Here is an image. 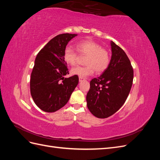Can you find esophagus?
Instances as JSON below:
<instances>
[{
	"mask_svg": "<svg viewBox=\"0 0 160 160\" xmlns=\"http://www.w3.org/2000/svg\"><path fill=\"white\" fill-rule=\"evenodd\" d=\"M83 80H85V78H83V77H79V82H81V81H83Z\"/></svg>",
	"mask_w": 160,
	"mask_h": 160,
	"instance_id": "obj_1",
	"label": "esophagus"
}]
</instances>
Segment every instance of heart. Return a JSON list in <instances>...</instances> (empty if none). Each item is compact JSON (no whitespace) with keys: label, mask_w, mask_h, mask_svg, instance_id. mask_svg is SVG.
I'll return each instance as SVG.
<instances>
[{"label":"heart","mask_w":160,"mask_h":160,"mask_svg":"<svg viewBox=\"0 0 160 160\" xmlns=\"http://www.w3.org/2000/svg\"><path fill=\"white\" fill-rule=\"evenodd\" d=\"M76 47L81 55L87 56L85 60L86 66L73 67L71 71V74L86 77L93 74L95 70L98 73H101L108 68L111 60L110 54L99 43L92 40H84L77 43ZM64 60L71 66L76 65L78 61L77 51L70 47H66Z\"/></svg>","instance_id":"obj_1"}]
</instances>
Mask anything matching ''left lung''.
<instances>
[{"instance_id":"1","label":"left lung","mask_w":160,"mask_h":160,"mask_svg":"<svg viewBox=\"0 0 160 160\" xmlns=\"http://www.w3.org/2000/svg\"><path fill=\"white\" fill-rule=\"evenodd\" d=\"M108 68L90 81L86 99L90 112L98 118L113 115L126 101L132 88L133 69L126 53L113 41Z\"/></svg>"}]
</instances>
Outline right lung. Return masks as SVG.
I'll return each mask as SVG.
<instances>
[{
  "label": "right lung",
  "instance_id": "1",
  "mask_svg": "<svg viewBox=\"0 0 160 160\" xmlns=\"http://www.w3.org/2000/svg\"><path fill=\"white\" fill-rule=\"evenodd\" d=\"M76 34L55 37L38 52L31 72L30 90L34 102L45 112H55L65 106L79 83L77 75L69 74L64 51Z\"/></svg>",
  "mask_w": 160,
  "mask_h": 160
}]
</instances>
